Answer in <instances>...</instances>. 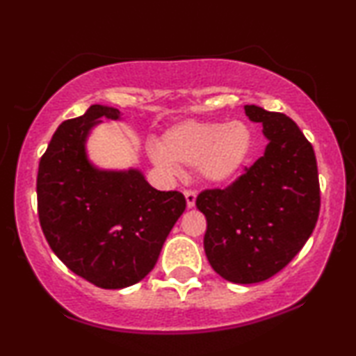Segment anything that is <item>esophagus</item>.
<instances>
[{
    "mask_svg": "<svg viewBox=\"0 0 356 356\" xmlns=\"http://www.w3.org/2000/svg\"><path fill=\"white\" fill-rule=\"evenodd\" d=\"M184 197H186V206L189 209H193L194 206H196V197L197 194L194 191H184Z\"/></svg>",
    "mask_w": 356,
    "mask_h": 356,
    "instance_id": "esophagus-1",
    "label": "esophagus"
}]
</instances>
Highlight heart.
Here are the masks:
<instances>
[{
    "instance_id": "1",
    "label": "heart",
    "mask_w": 356,
    "mask_h": 356,
    "mask_svg": "<svg viewBox=\"0 0 356 356\" xmlns=\"http://www.w3.org/2000/svg\"><path fill=\"white\" fill-rule=\"evenodd\" d=\"M252 145L254 136L243 121H183L150 149V159L168 175H178L181 167H197L204 181L225 184L246 167Z\"/></svg>"
}]
</instances>
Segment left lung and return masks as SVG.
<instances>
[{"mask_svg": "<svg viewBox=\"0 0 356 356\" xmlns=\"http://www.w3.org/2000/svg\"><path fill=\"white\" fill-rule=\"evenodd\" d=\"M262 124L264 155L227 189H207L196 206L207 218L204 251L212 269L233 284L270 279L298 254L319 216L313 145L284 113L245 105Z\"/></svg>", "mask_w": 356, "mask_h": 356, "instance_id": "8db88e82", "label": "left lung"}]
</instances>
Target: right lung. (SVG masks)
<instances>
[{"instance_id": "obj_1", "label": "right lung", "mask_w": 356, "mask_h": 356, "mask_svg": "<svg viewBox=\"0 0 356 356\" xmlns=\"http://www.w3.org/2000/svg\"><path fill=\"white\" fill-rule=\"evenodd\" d=\"M102 118L123 120L118 108L95 104L58 126L38 165V218L67 269L100 289L118 290L154 269L186 199L157 191L139 168L92 163L87 139Z\"/></svg>"}]
</instances>
